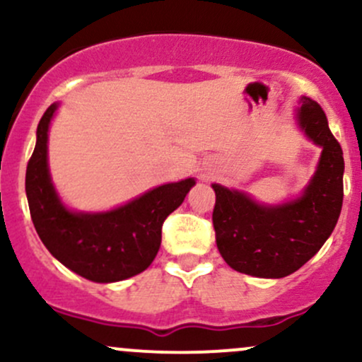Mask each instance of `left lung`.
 Listing matches in <instances>:
<instances>
[{"label":"left lung","mask_w":362,"mask_h":362,"mask_svg":"<svg viewBox=\"0 0 362 362\" xmlns=\"http://www.w3.org/2000/svg\"><path fill=\"white\" fill-rule=\"evenodd\" d=\"M298 124L322 156L301 197L262 206L238 190L213 184V224L221 257L235 271L279 279L296 272L334 231L344 199V156L322 107L303 97Z\"/></svg>","instance_id":"8db88e82"}]
</instances>
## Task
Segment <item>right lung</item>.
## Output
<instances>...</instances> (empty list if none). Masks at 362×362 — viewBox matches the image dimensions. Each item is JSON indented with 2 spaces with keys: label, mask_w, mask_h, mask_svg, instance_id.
Returning <instances> with one entry per match:
<instances>
[{
  "label": "right lung",
  "mask_w": 362,
  "mask_h": 362,
  "mask_svg": "<svg viewBox=\"0 0 362 362\" xmlns=\"http://www.w3.org/2000/svg\"><path fill=\"white\" fill-rule=\"evenodd\" d=\"M56 109L52 103L37 126L25 175L37 235L62 265L88 281L115 282L143 272L160 250L163 221L184 202L195 180L160 185L107 213H73L57 197L47 167V131Z\"/></svg>",
  "instance_id": "obj_1"
}]
</instances>
